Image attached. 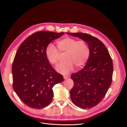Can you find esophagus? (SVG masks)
I'll list each match as a JSON object with an SVG mask.
<instances>
[{
  "label": "esophagus",
  "instance_id": "1",
  "mask_svg": "<svg viewBox=\"0 0 127 127\" xmlns=\"http://www.w3.org/2000/svg\"><path fill=\"white\" fill-rule=\"evenodd\" d=\"M63 77H64V79H67L69 77L68 76H63Z\"/></svg>",
  "mask_w": 127,
  "mask_h": 127
}]
</instances>
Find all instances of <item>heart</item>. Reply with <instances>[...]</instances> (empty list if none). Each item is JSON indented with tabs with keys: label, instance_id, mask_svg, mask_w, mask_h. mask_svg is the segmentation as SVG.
<instances>
[{
	"label": "heart",
	"instance_id": "1",
	"mask_svg": "<svg viewBox=\"0 0 127 127\" xmlns=\"http://www.w3.org/2000/svg\"><path fill=\"white\" fill-rule=\"evenodd\" d=\"M57 48L58 49L52 44H48L45 49V55L51 64L56 65L60 58L59 53H65L64 56L65 60L56 67L57 70L62 74H68L74 69V65L77 68L82 67L90 56L89 47L83 40L77 41L76 38L66 37L57 42Z\"/></svg>",
	"mask_w": 127,
	"mask_h": 127
}]
</instances>
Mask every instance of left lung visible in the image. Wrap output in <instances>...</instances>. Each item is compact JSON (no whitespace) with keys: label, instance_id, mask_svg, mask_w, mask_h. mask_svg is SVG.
I'll return each instance as SVG.
<instances>
[{"label":"left lung","instance_id":"1","mask_svg":"<svg viewBox=\"0 0 127 127\" xmlns=\"http://www.w3.org/2000/svg\"><path fill=\"white\" fill-rule=\"evenodd\" d=\"M67 34L83 39L90 48L86 64L70 77L74 85L70 95L76 106L90 109L102 100L110 87L113 72L112 60L107 48L97 38L84 33Z\"/></svg>","mask_w":127,"mask_h":127}]
</instances>
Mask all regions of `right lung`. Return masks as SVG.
<instances>
[{"instance_id":"right-lung-1","label":"right lung","mask_w":127,"mask_h":127,"mask_svg":"<svg viewBox=\"0 0 127 127\" xmlns=\"http://www.w3.org/2000/svg\"><path fill=\"white\" fill-rule=\"evenodd\" d=\"M64 32L38 31L28 36L18 47L12 64L13 88L29 107L42 109L51 102L52 88L63 81L45 55L47 46Z\"/></svg>"}]
</instances>
